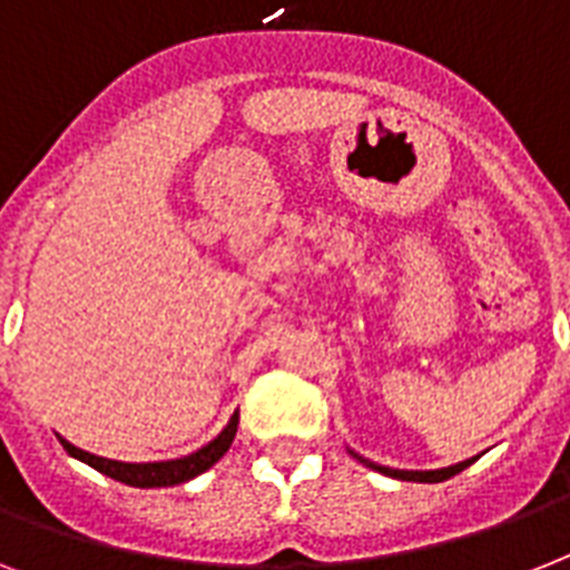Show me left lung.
Masks as SVG:
<instances>
[{"instance_id":"obj_1","label":"left lung","mask_w":570,"mask_h":570,"mask_svg":"<svg viewBox=\"0 0 570 570\" xmlns=\"http://www.w3.org/2000/svg\"><path fill=\"white\" fill-rule=\"evenodd\" d=\"M366 464H370V461H366ZM468 464L470 461H461V464H455V468H443V470H393V468H379V464H370V468H375L379 473H384V476L402 479V482H443V479L461 473Z\"/></svg>"}]
</instances>
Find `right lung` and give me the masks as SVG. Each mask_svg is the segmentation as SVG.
<instances>
[{
    "instance_id": "right-lung-1",
    "label": "right lung",
    "mask_w": 570,
    "mask_h": 570,
    "mask_svg": "<svg viewBox=\"0 0 570 570\" xmlns=\"http://www.w3.org/2000/svg\"><path fill=\"white\" fill-rule=\"evenodd\" d=\"M236 425H239V414H233L227 429H224L215 441L206 443L204 450L191 452V455H186V459L154 461V464H127V461L100 459V455H91V452H85L79 450V446H73V443H67L65 438H58V441H61V446H65L73 459L91 464L94 470H100V473H106V476L118 479V482H124V485L168 488V485H180V482H189V479H195L197 473H204V470L213 468L215 461L230 450L233 438H236Z\"/></svg>"
}]
</instances>
